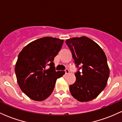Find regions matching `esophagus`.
I'll return each mask as SVG.
<instances>
[{"mask_svg":"<svg viewBox=\"0 0 122 122\" xmlns=\"http://www.w3.org/2000/svg\"><path fill=\"white\" fill-rule=\"evenodd\" d=\"M65 74H68L69 73H70V71H69L68 69H66V70H65Z\"/></svg>","mask_w":122,"mask_h":122,"instance_id":"1","label":"esophagus"}]
</instances>
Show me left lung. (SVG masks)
Returning a JSON list of instances; mask_svg holds the SVG:
<instances>
[{
    "label": "left lung",
    "instance_id": "obj_1",
    "mask_svg": "<svg viewBox=\"0 0 122 122\" xmlns=\"http://www.w3.org/2000/svg\"><path fill=\"white\" fill-rule=\"evenodd\" d=\"M66 44L76 66H80L75 74V83L70 86L72 96L79 102L93 100L105 89L109 76L104 51L94 41L85 36L68 39Z\"/></svg>",
    "mask_w": 122,
    "mask_h": 122
}]
</instances>
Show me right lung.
I'll list each match as a JSON object with an SVG mask.
<instances>
[{
	"label": "right lung",
	"instance_id": "1",
	"mask_svg": "<svg viewBox=\"0 0 122 122\" xmlns=\"http://www.w3.org/2000/svg\"><path fill=\"white\" fill-rule=\"evenodd\" d=\"M64 40L45 37L31 42L23 48L15 66L20 89L32 100L44 101L52 93L56 81L65 74L56 71L54 57ZM47 66L50 68L47 69Z\"/></svg>",
	"mask_w": 122,
	"mask_h": 122
}]
</instances>
